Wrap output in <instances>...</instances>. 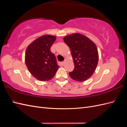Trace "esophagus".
Here are the masks:
<instances>
[{
	"label": "esophagus",
	"instance_id": "obj_1",
	"mask_svg": "<svg viewBox=\"0 0 127 127\" xmlns=\"http://www.w3.org/2000/svg\"><path fill=\"white\" fill-rule=\"evenodd\" d=\"M65 63H66V60L64 61H63V62H61V64L62 65V66H64V64H65Z\"/></svg>",
	"mask_w": 127,
	"mask_h": 127
}]
</instances>
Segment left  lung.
Instances as JSON below:
<instances>
[{
	"label": "left lung",
	"mask_w": 127,
	"mask_h": 127,
	"mask_svg": "<svg viewBox=\"0 0 127 127\" xmlns=\"http://www.w3.org/2000/svg\"><path fill=\"white\" fill-rule=\"evenodd\" d=\"M64 41L70 48L75 68L69 72L70 77L78 82H84L93 74L98 64L96 46L86 36L79 33L65 36Z\"/></svg>",
	"instance_id": "obj_1"
}]
</instances>
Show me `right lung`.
Listing matches in <instances>:
<instances>
[{
  "mask_svg": "<svg viewBox=\"0 0 127 127\" xmlns=\"http://www.w3.org/2000/svg\"><path fill=\"white\" fill-rule=\"evenodd\" d=\"M56 37L51 35L42 36L34 40L26 49L25 64L29 71L40 81H48L55 76L59 66L51 46Z\"/></svg>",
  "mask_w": 127,
  "mask_h": 127,
  "instance_id": "obj_1",
  "label": "right lung"
}]
</instances>
